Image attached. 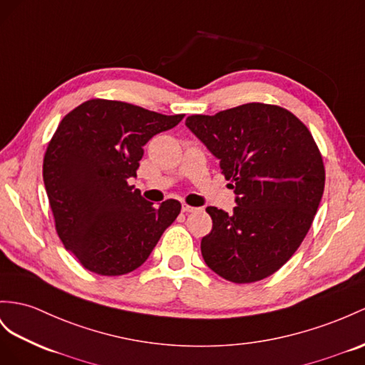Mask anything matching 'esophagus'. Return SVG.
Returning a JSON list of instances; mask_svg holds the SVG:
<instances>
[{
    "label": "esophagus",
    "instance_id": "obj_1",
    "mask_svg": "<svg viewBox=\"0 0 365 365\" xmlns=\"http://www.w3.org/2000/svg\"><path fill=\"white\" fill-rule=\"evenodd\" d=\"M182 211H183V212H194V211H197V208L190 207V205H183V207H182Z\"/></svg>",
    "mask_w": 365,
    "mask_h": 365
}]
</instances>
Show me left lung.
<instances>
[{"instance_id":"1","label":"left lung","mask_w":365,"mask_h":365,"mask_svg":"<svg viewBox=\"0 0 365 365\" xmlns=\"http://www.w3.org/2000/svg\"><path fill=\"white\" fill-rule=\"evenodd\" d=\"M185 125L220 160L237 194L228 214L207 211L212 230L202 239L207 265L235 284L276 273L302 244L319 207L325 168L308 128L292 112L247 103Z\"/></svg>"}]
</instances>
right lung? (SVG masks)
I'll use <instances>...</instances> for the list:
<instances>
[{
    "instance_id": "1",
    "label": "right lung",
    "mask_w": 365,
    "mask_h": 365,
    "mask_svg": "<svg viewBox=\"0 0 365 365\" xmlns=\"http://www.w3.org/2000/svg\"><path fill=\"white\" fill-rule=\"evenodd\" d=\"M183 117L92 98L60 121L46 149L43 180L60 240L89 272H134L179 216L180 202L155 208L129 179L137 177L143 146Z\"/></svg>"
}]
</instances>
